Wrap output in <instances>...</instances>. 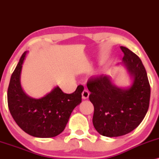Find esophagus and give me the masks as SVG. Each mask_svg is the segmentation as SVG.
<instances>
[{
    "instance_id": "obj_1",
    "label": "esophagus",
    "mask_w": 159,
    "mask_h": 159,
    "mask_svg": "<svg viewBox=\"0 0 159 159\" xmlns=\"http://www.w3.org/2000/svg\"><path fill=\"white\" fill-rule=\"evenodd\" d=\"M82 96H83V99H87L89 98V92L87 89H84L82 93Z\"/></svg>"
}]
</instances>
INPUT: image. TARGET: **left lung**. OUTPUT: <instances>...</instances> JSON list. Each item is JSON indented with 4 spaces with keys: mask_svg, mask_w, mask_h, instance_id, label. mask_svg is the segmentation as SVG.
Returning a JSON list of instances; mask_svg holds the SVG:
<instances>
[{
    "mask_svg": "<svg viewBox=\"0 0 159 159\" xmlns=\"http://www.w3.org/2000/svg\"><path fill=\"white\" fill-rule=\"evenodd\" d=\"M123 64L134 77L129 89H120L104 75L90 77L87 87L94 106L92 122L96 131L105 137L127 134L141 123L150 100V85L141 60L135 53L121 46Z\"/></svg>",
    "mask_w": 159,
    "mask_h": 159,
    "instance_id": "left-lung-1",
    "label": "left lung"
}]
</instances>
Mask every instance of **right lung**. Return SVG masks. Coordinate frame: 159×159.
Wrapping results in <instances>:
<instances>
[{
	"label": "right lung",
	"mask_w": 159,
	"mask_h": 159,
	"mask_svg": "<svg viewBox=\"0 0 159 159\" xmlns=\"http://www.w3.org/2000/svg\"><path fill=\"white\" fill-rule=\"evenodd\" d=\"M25 52L12 73L7 90L10 114L25 132L36 137H53L65 130L74 109L82 102L84 87L78 85L72 94L59 87L40 99L28 97L20 84V74L25 57Z\"/></svg>",
	"instance_id": "obj_1"
}]
</instances>
